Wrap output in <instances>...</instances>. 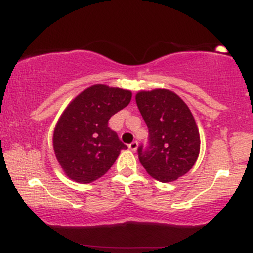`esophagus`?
I'll list each match as a JSON object with an SVG mask.
<instances>
[{"mask_svg": "<svg viewBox=\"0 0 253 253\" xmlns=\"http://www.w3.org/2000/svg\"><path fill=\"white\" fill-rule=\"evenodd\" d=\"M129 149L132 151H136V149H138V141H132L129 144Z\"/></svg>", "mask_w": 253, "mask_h": 253, "instance_id": "obj_1", "label": "esophagus"}]
</instances>
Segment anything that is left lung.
Instances as JSON below:
<instances>
[{
    "instance_id": "1",
    "label": "left lung",
    "mask_w": 253,
    "mask_h": 253,
    "mask_svg": "<svg viewBox=\"0 0 253 253\" xmlns=\"http://www.w3.org/2000/svg\"><path fill=\"white\" fill-rule=\"evenodd\" d=\"M135 102L149 128V147H139V161L157 181H176L200 153L199 128L189 107L168 89L139 91Z\"/></svg>"
}]
</instances>
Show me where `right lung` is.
I'll return each instance as SVG.
<instances>
[{
    "mask_svg": "<svg viewBox=\"0 0 253 253\" xmlns=\"http://www.w3.org/2000/svg\"><path fill=\"white\" fill-rule=\"evenodd\" d=\"M130 98L129 90L95 84L69 103L53 132L54 155L69 178L83 184L96 181L127 149L108 121Z\"/></svg>",
    "mask_w": 253,
    "mask_h": 253,
    "instance_id": "1",
    "label": "right lung"
}]
</instances>
